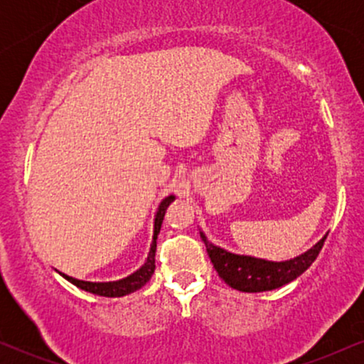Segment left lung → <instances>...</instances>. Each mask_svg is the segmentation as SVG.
Listing matches in <instances>:
<instances>
[{"label": "left lung", "mask_w": 364, "mask_h": 364, "mask_svg": "<svg viewBox=\"0 0 364 364\" xmlns=\"http://www.w3.org/2000/svg\"><path fill=\"white\" fill-rule=\"evenodd\" d=\"M200 236L207 246V253L219 277L225 284H229L232 289L243 292L272 291L294 281L316 260L321 246L327 240V235H325L313 248L292 260L269 262L262 260V258L229 253L219 246L212 245L203 232H200Z\"/></svg>", "instance_id": "8db88e82"}]
</instances>
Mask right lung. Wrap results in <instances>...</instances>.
Returning <instances> with one entry per match:
<instances>
[{
	"label": "right lung",
	"instance_id": "add662e5",
	"mask_svg": "<svg viewBox=\"0 0 364 364\" xmlns=\"http://www.w3.org/2000/svg\"><path fill=\"white\" fill-rule=\"evenodd\" d=\"M174 196L169 195L166 196L164 200L159 205V210L156 214V223H154V237H152V245H150V252L147 260H145L144 265L140 267L136 272H133L128 277L121 279V281H114V282H87V281H78V279L70 277V275L61 274L66 281H70L75 284L80 289L92 292V294H99V296H106V298H119V296H127L132 294V292L139 291L140 287H144L145 284L150 281L152 277L154 270H156V248H157V236L161 232V225L162 220H164L166 210H168L169 203L173 202Z\"/></svg>",
	"mask_w": 364,
	"mask_h": 364
}]
</instances>
